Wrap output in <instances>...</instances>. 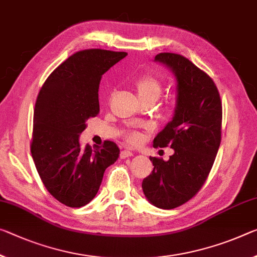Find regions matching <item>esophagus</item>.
<instances>
[{
    "label": "esophagus",
    "mask_w": 257,
    "mask_h": 257,
    "mask_svg": "<svg viewBox=\"0 0 257 257\" xmlns=\"http://www.w3.org/2000/svg\"><path fill=\"white\" fill-rule=\"evenodd\" d=\"M133 156H134V153L130 152V151H127V150L121 151V153H120V158L121 159H127V158L133 157Z\"/></svg>",
    "instance_id": "34e87169"
}]
</instances>
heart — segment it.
Masks as SVG:
<instances>
[{"instance_id": "heart-1", "label": "heart", "mask_w": 257, "mask_h": 257, "mask_svg": "<svg viewBox=\"0 0 257 257\" xmlns=\"http://www.w3.org/2000/svg\"><path fill=\"white\" fill-rule=\"evenodd\" d=\"M136 90L140 99L156 101L161 93V83L152 75H144L136 81ZM125 138L130 144H137L142 141V135L137 132H128Z\"/></svg>"}]
</instances>
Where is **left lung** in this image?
Listing matches in <instances>:
<instances>
[{
  "mask_svg": "<svg viewBox=\"0 0 257 257\" xmlns=\"http://www.w3.org/2000/svg\"><path fill=\"white\" fill-rule=\"evenodd\" d=\"M154 62L176 79V105L153 146H170L174 154L167 161L150 157L154 168L142 189L153 206L173 209L197 194L213 167L221 144L222 103L214 81L185 57L164 52Z\"/></svg>",
  "mask_w": 257,
  "mask_h": 257,
  "instance_id": "8db88e82",
  "label": "left lung"
}]
</instances>
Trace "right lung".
<instances>
[{
    "instance_id": "1",
    "label": "right lung",
    "mask_w": 257,
    "mask_h": 257,
    "mask_svg": "<svg viewBox=\"0 0 257 257\" xmlns=\"http://www.w3.org/2000/svg\"><path fill=\"white\" fill-rule=\"evenodd\" d=\"M125 56L101 49L76 52L49 75L36 99L32 157L49 193L72 208L95 198L105 169L119 158L113 142L83 150L79 137L99 112L101 75Z\"/></svg>"
}]
</instances>
